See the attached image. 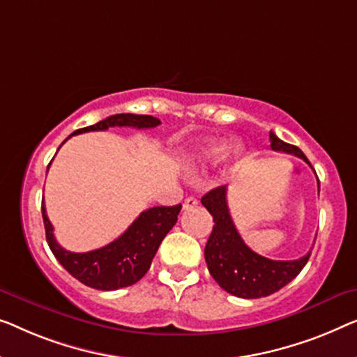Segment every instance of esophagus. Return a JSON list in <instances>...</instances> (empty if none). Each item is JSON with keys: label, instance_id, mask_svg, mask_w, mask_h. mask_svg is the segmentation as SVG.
Masks as SVG:
<instances>
[{"label": "esophagus", "instance_id": "esophagus-1", "mask_svg": "<svg viewBox=\"0 0 357 357\" xmlns=\"http://www.w3.org/2000/svg\"><path fill=\"white\" fill-rule=\"evenodd\" d=\"M198 204V199L195 198V196H188L187 199L183 201V209H190V208H195V206Z\"/></svg>", "mask_w": 357, "mask_h": 357}]
</instances>
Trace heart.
I'll return each mask as SVG.
<instances>
[{
	"label": "heart",
	"mask_w": 357,
	"mask_h": 357,
	"mask_svg": "<svg viewBox=\"0 0 357 357\" xmlns=\"http://www.w3.org/2000/svg\"><path fill=\"white\" fill-rule=\"evenodd\" d=\"M243 156H245V148L241 144L227 146L222 140H209L198 144L193 151V161L201 167H215L225 159L229 167H238Z\"/></svg>",
	"instance_id": "obj_1"
}]
</instances>
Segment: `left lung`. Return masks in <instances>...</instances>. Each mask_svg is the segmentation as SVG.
Wrapping results in <instances>:
<instances>
[{"instance_id":"8db88e82","label":"left lung","mask_w":357,"mask_h":357,"mask_svg":"<svg viewBox=\"0 0 357 357\" xmlns=\"http://www.w3.org/2000/svg\"><path fill=\"white\" fill-rule=\"evenodd\" d=\"M268 140L273 151L294 154L309 164L301 149L282 142L273 132L268 133ZM201 203L214 219L213 231L204 248L206 264L214 280L227 293L245 299L268 296L288 285L309 261L311 251L294 261H272L246 246L229 213L227 187L211 190L201 198Z\"/></svg>"}]
</instances>
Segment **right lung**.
Instances as JSON below:
<instances>
[{
    "label": "right lung",
    "mask_w": 357,
    "mask_h": 357,
    "mask_svg": "<svg viewBox=\"0 0 357 357\" xmlns=\"http://www.w3.org/2000/svg\"><path fill=\"white\" fill-rule=\"evenodd\" d=\"M161 121L153 116L138 114H116L106 117L95 126L79 128L72 135L85 132L107 130L111 127H133L153 128ZM70 135V137H72ZM69 137V138H70ZM67 140V138H66ZM64 140V142H66ZM182 204L177 206H156L149 208L133 220V224L109 245L98 248L89 252H72L64 250L54 238L53 225L46 215L45 201H41V214L46 231V241L53 251L56 259L72 277L95 288V290L112 291L119 288L130 287L137 283L148 272L154 255L164 236L169 234L177 222V215Z\"/></svg>",
    "instance_id": "add662e5"
}]
</instances>
